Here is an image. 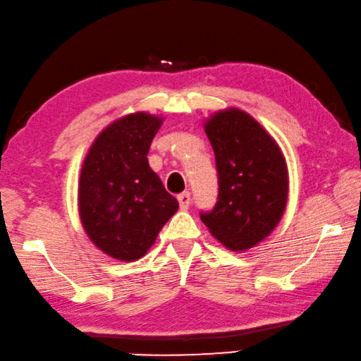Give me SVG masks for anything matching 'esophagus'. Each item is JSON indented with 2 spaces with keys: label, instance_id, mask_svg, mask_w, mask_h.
<instances>
[{
  "label": "esophagus",
  "instance_id": "1",
  "mask_svg": "<svg viewBox=\"0 0 361 361\" xmlns=\"http://www.w3.org/2000/svg\"><path fill=\"white\" fill-rule=\"evenodd\" d=\"M177 202H179L180 209H187L188 207H190V203H192V195L188 192L180 193V195L177 197Z\"/></svg>",
  "mask_w": 361,
  "mask_h": 361
}]
</instances>
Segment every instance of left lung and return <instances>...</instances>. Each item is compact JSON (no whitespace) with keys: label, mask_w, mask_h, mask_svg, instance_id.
I'll use <instances>...</instances> for the list:
<instances>
[{"label":"left lung","mask_w":361,"mask_h":361,"mask_svg":"<svg viewBox=\"0 0 361 361\" xmlns=\"http://www.w3.org/2000/svg\"><path fill=\"white\" fill-rule=\"evenodd\" d=\"M219 179L218 203L200 214L209 234L231 252L250 250L284 216L289 171L281 147L257 119L226 108L203 121Z\"/></svg>","instance_id":"8db88e82"}]
</instances>
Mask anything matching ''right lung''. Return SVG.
Segmentation results:
<instances>
[{"label":"right lung","instance_id":"1","mask_svg":"<svg viewBox=\"0 0 361 361\" xmlns=\"http://www.w3.org/2000/svg\"><path fill=\"white\" fill-rule=\"evenodd\" d=\"M163 121L145 111L113 121L82 163L77 192L82 227L93 245L119 262L142 258L179 208L147 158Z\"/></svg>","mask_w":361,"mask_h":361}]
</instances>
